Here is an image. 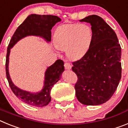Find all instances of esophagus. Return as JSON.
I'll list each match as a JSON object with an SVG mask.
<instances>
[{
	"label": "esophagus",
	"mask_w": 128,
	"mask_h": 128,
	"mask_svg": "<svg viewBox=\"0 0 128 128\" xmlns=\"http://www.w3.org/2000/svg\"><path fill=\"white\" fill-rule=\"evenodd\" d=\"M64 66H65V69L66 70H70L71 69V68H72V65L68 63H65V64H64Z\"/></svg>",
	"instance_id": "obj_1"
}]
</instances>
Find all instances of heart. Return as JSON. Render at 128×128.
Masks as SVG:
<instances>
[{
  "label": "heart",
  "mask_w": 128,
  "mask_h": 128,
  "mask_svg": "<svg viewBox=\"0 0 128 128\" xmlns=\"http://www.w3.org/2000/svg\"><path fill=\"white\" fill-rule=\"evenodd\" d=\"M93 30L85 24H65L55 30L54 43L61 50H66L70 60H80L87 53L93 41Z\"/></svg>",
  "instance_id": "b5f03b06"
}]
</instances>
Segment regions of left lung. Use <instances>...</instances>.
I'll return each instance as SVG.
<instances>
[{"instance_id": "1", "label": "left lung", "mask_w": 128, "mask_h": 128, "mask_svg": "<svg viewBox=\"0 0 128 128\" xmlns=\"http://www.w3.org/2000/svg\"><path fill=\"white\" fill-rule=\"evenodd\" d=\"M90 23L94 37L88 51L73 62L72 69L78 76L76 96L81 103L99 105L109 100L121 78V47L110 26L98 15L80 20Z\"/></svg>"}]
</instances>
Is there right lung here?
I'll return each mask as SVG.
<instances>
[{"label":"right lung","mask_w":128,"mask_h":128,"mask_svg":"<svg viewBox=\"0 0 128 128\" xmlns=\"http://www.w3.org/2000/svg\"><path fill=\"white\" fill-rule=\"evenodd\" d=\"M61 18L57 16L40 15L32 14L26 18L22 24L18 26L11 38L7 49L6 60V77L11 90L18 99L25 103L36 107H42L48 104L51 100L50 91L55 83L60 80L64 71V63L61 60L48 66L45 73L44 86L42 90L36 93L21 90L12 82L9 74V56L11 48L22 38L28 36H36L45 39L47 42L51 41V29Z\"/></svg>","instance_id":"right-lung-1"}]
</instances>
